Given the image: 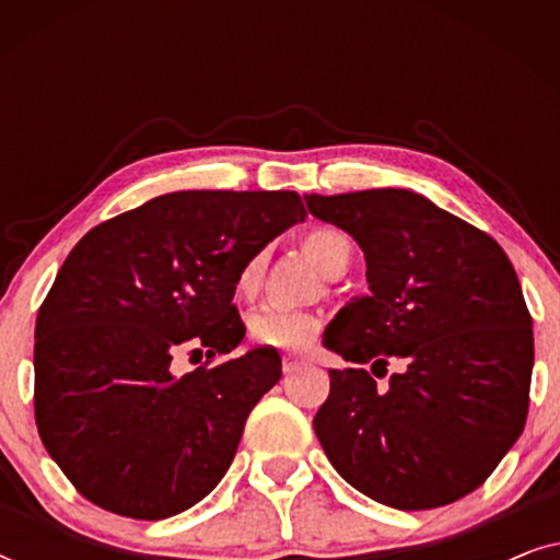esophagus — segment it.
Segmentation results:
<instances>
[{"instance_id": "34e87169", "label": "esophagus", "mask_w": 560, "mask_h": 560, "mask_svg": "<svg viewBox=\"0 0 560 560\" xmlns=\"http://www.w3.org/2000/svg\"><path fill=\"white\" fill-rule=\"evenodd\" d=\"M301 364H303V357H301V354H293V351H288V354H282V372H285V374L295 372Z\"/></svg>"}]
</instances>
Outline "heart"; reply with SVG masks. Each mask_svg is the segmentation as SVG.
<instances>
[{
	"instance_id": "heart-1",
	"label": "heart",
	"mask_w": 560,
	"mask_h": 560,
	"mask_svg": "<svg viewBox=\"0 0 560 560\" xmlns=\"http://www.w3.org/2000/svg\"><path fill=\"white\" fill-rule=\"evenodd\" d=\"M305 255L311 257V262L318 267L320 272L331 275L339 270L343 262H349L351 257V244L347 236L336 229H316V232L305 234L303 240ZM265 275V252L252 255L247 262L240 267L234 280L236 295L249 301L257 295L259 285H262ZM249 336L257 347L265 349H285L298 351L316 339L320 331L318 316H313L308 311H288V308H275V305H265V308L255 311L247 320Z\"/></svg>"
}]
</instances>
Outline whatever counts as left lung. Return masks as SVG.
<instances>
[{
    "label": "left lung",
    "mask_w": 560,
    "mask_h": 560,
    "mask_svg": "<svg viewBox=\"0 0 560 560\" xmlns=\"http://www.w3.org/2000/svg\"><path fill=\"white\" fill-rule=\"evenodd\" d=\"M354 236L370 293L324 331L331 370L313 428L334 469L395 510L443 508L497 469L527 418L533 318L492 236L405 188L305 196ZM404 364L377 390L362 363Z\"/></svg>",
    "instance_id": "1"
}]
</instances>
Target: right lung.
I'll list each match as a JSON object with an SVG mask.
<instances>
[{
    "instance_id": "right-lung-1",
    "label": "right lung",
    "mask_w": 560,
    "mask_h": 560,
    "mask_svg": "<svg viewBox=\"0 0 560 560\" xmlns=\"http://www.w3.org/2000/svg\"><path fill=\"white\" fill-rule=\"evenodd\" d=\"M295 190H180L91 229L35 324V420L73 487L98 508L163 520L224 477L244 423L282 374L252 349L178 377L180 349L240 347L234 280L298 221Z\"/></svg>"
}]
</instances>
